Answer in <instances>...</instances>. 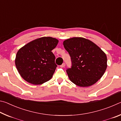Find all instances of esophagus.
I'll return each mask as SVG.
<instances>
[{"label": "esophagus", "instance_id": "esophagus-1", "mask_svg": "<svg viewBox=\"0 0 121 121\" xmlns=\"http://www.w3.org/2000/svg\"><path fill=\"white\" fill-rule=\"evenodd\" d=\"M65 63H63L62 64L60 65V67H61V68H63V67H65Z\"/></svg>", "mask_w": 121, "mask_h": 121}]
</instances>
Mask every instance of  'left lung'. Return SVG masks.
<instances>
[{
	"label": "left lung",
	"mask_w": 121,
	"mask_h": 121,
	"mask_svg": "<svg viewBox=\"0 0 121 121\" xmlns=\"http://www.w3.org/2000/svg\"><path fill=\"white\" fill-rule=\"evenodd\" d=\"M63 44L71 57L72 65L66 71L73 83L88 87L101 78L107 68V59L99 46L82 37L68 39Z\"/></svg>",
	"instance_id": "left-lung-1"
}]
</instances>
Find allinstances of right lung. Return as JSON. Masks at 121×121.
<instances>
[{
    "instance_id": "obj_1",
    "label": "right lung",
    "mask_w": 121,
    "mask_h": 121,
    "mask_svg": "<svg viewBox=\"0 0 121 121\" xmlns=\"http://www.w3.org/2000/svg\"><path fill=\"white\" fill-rule=\"evenodd\" d=\"M59 40L43 37L31 41L17 51L15 60L18 72L24 80L34 85H39L52 77L57 65L52 51Z\"/></svg>"
}]
</instances>
